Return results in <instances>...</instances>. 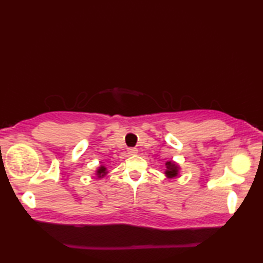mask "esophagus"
Segmentation results:
<instances>
[{
	"instance_id": "obj_1",
	"label": "esophagus",
	"mask_w": 263,
	"mask_h": 263,
	"mask_svg": "<svg viewBox=\"0 0 263 263\" xmlns=\"http://www.w3.org/2000/svg\"><path fill=\"white\" fill-rule=\"evenodd\" d=\"M128 155H137L138 154V149L137 148H128L127 149Z\"/></svg>"
}]
</instances>
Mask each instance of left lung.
<instances>
[{
  "label": "left lung",
  "mask_w": 263,
  "mask_h": 263,
  "mask_svg": "<svg viewBox=\"0 0 263 263\" xmlns=\"http://www.w3.org/2000/svg\"><path fill=\"white\" fill-rule=\"evenodd\" d=\"M178 172H180V167L174 161H167L166 163V171L165 174L168 178H174L178 175Z\"/></svg>",
  "instance_id": "8db88e82"
}]
</instances>
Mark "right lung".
<instances>
[{"instance_id": "1", "label": "right lung", "mask_w": 263, "mask_h": 263, "mask_svg": "<svg viewBox=\"0 0 263 263\" xmlns=\"http://www.w3.org/2000/svg\"><path fill=\"white\" fill-rule=\"evenodd\" d=\"M107 168H106L105 166H100V167H98V170H97V172H96V174H97V176L100 178V177H103V176H105L106 174H107V171H106Z\"/></svg>"}]
</instances>
